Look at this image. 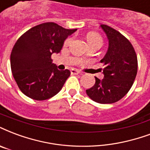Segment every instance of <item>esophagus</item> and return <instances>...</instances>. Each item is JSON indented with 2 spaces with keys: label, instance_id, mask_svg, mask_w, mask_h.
<instances>
[{
  "label": "esophagus",
  "instance_id": "34e87169",
  "mask_svg": "<svg viewBox=\"0 0 150 150\" xmlns=\"http://www.w3.org/2000/svg\"><path fill=\"white\" fill-rule=\"evenodd\" d=\"M71 73L72 75H79V74H81V72L78 70H75V69H71Z\"/></svg>",
  "mask_w": 150,
  "mask_h": 150
}]
</instances>
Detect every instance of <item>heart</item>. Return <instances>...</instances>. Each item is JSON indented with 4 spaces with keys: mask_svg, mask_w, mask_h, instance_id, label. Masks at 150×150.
Wrapping results in <instances>:
<instances>
[{
    "mask_svg": "<svg viewBox=\"0 0 150 150\" xmlns=\"http://www.w3.org/2000/svg\"><path fill=\"white\" fill-rule=\"evenodd\" d=\"M72 38L71 37H68L66 39V40L64 41V45L67 46L69 45L70 43L71 42ZM86 40L88 42L90 46L94 45V44H103V39L101 37L100 35H98V33H89L86 35Z\"/></svg>",
    "mask_w": 150,
    "mask_h": 150,
    "instance_id": "heart-1",
    "label": "heart"
}]
</instances>
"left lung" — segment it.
<instances>
[{"label": "left lung", "mask_w": 150, "mask_h": 150, "mask_svg": "<svg viewBox=\"0 0 150 150\" xmlns=\"http://www.w3.org/2000/svg\"><path fill=\"white\" fill-rule=\"evenodd\" d=\"M109 40L106 55L100 60L104 64V78L95 77V83L86 90L92 100L101 104L120 100L131 88L137 72V59L131 43L117 30L101 24Z\"/></svg>", "instance_id": "left-lung-1"}]
</instances>
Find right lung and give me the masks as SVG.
<instances>
[{
  "label": "right lung",
  "mask_w": 150,
  "mask_h": 150,
  "mask_svg": "<svg viewBox=\"0 0 150 150\" xmlns=\"http://www.w3.org/2000/svg\"><path fill=\"white\" fill-rule=\"evenodd\" d=\"M77 29H66L53 22L28 30L14 45L10 64L14 79L22 93L35 100H46L58 94L71 75L52 64L65 40Z\"/></svg>",
  "instance_id": "add662e5"
}]
</instances>
